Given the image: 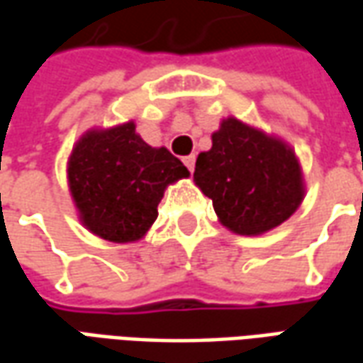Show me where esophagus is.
Segmentation results:
<instances>
[{
  "mask_svg": "<svg viewBox=\"0 0 363 363\" xmlns=\"http://www.w3.org/2000/svg\"><path fill=\"white\" fill-rule=\"evenodd\" d=\"M182 163H184V165H186V169H189L190 173H192V171H194V163H196V157H194V155H186V157L182 159Z\"/></svg>",
  "mask_w": 363,
  "mask_h": 363,
  "instance_id": "1",
  "label": "esophagus"
}]
</instances>
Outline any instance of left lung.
<instances>
[{
	"instance_id": "8db88e82",
	"label": "left lung",
	"mask_w": 363,
	"mask_h": 363,
	"mask_svg": "<svg viewBox=\"0 0 363 363\" xmlns=\"http://www.w3.org/2000/svg\"><path fill=\"white\" fill-rule=\"evenodd\" d=\"M194 181L221 223L239 235L278 228L303 200L294 151L237 118L223 120L212 150L198 155Z\"/></svg>"
}]
</instances>
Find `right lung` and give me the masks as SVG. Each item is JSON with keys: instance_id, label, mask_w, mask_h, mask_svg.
Masks as SVG:
<instances>
[{"instance_id": "1", "label": "right lung", "mask_w": 363, "mask_h": 363, "mask_svg": "<svg viewBox=\"0 0 363 363\" xmlns=\"http://www.w3.org/2000/svg\"><path fill=\"white\" fill-rule=\"evenodd\" d=\"M189 169L165 147H151L134 122L89 132L69 157L67 179L85 228L112 243L145 235L167 184Z\"/></svg>"}]
</instances>
